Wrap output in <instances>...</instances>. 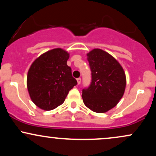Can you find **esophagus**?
Returning a JSON list of instances; mask_svg holds the SVG:
<instances>
[{
    "label": "esophagus",
    "mask_w": 156,
    "mask_h": 156,
    "mask_svg": "<svg viewBox=\"0 0 156 156\" xmlns=\"http://www.w3.org/2000/svg\"><path fill=\"white\" fill-rule=\"evenodd\" d=\"M77 82H78V84H80V82H81V78H77Z\"/></svg>",
    "instance_id": "34e87169"
}]
</instances>
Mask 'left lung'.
Segmentation results:
<instances>
[{
  "instance_id": "1",
  "label": "left lung",
  "mask_w": 156,
  "mask_h": 156,
  "mask_svg": "<svg viewBox=\"0 0 156 156\" xmlns=\"http://www.w3.org/2000/svg\"><path fill=\"white\" fill-rule=\"evenodd\" d=\"M91 69L90 85L82 90L87 107L97 113L114 108L124 94L126 78L122 67L112 55L101 49L87 54Z\"/></svg>"
}]
</instances>
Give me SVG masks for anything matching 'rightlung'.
<instances>
[{
    "label": "right lung",
    "mask_w": 156,
    "mask_h": 156,
    "mask_svg": "<svg viewBox=\"0 0 156 156\" xmlns=\"http://www.w3.org/2000/svg\"><path fill=\"white\" fill-rule=\"evenodd\" d=\"M69 57L67 52L55 48L41 55L31 64L27 87L39 108L50 111L62 105L69 91L78 83L67 64Z\"/></svg>",
    "instance_id": "obj_1"
}]
</instances>
